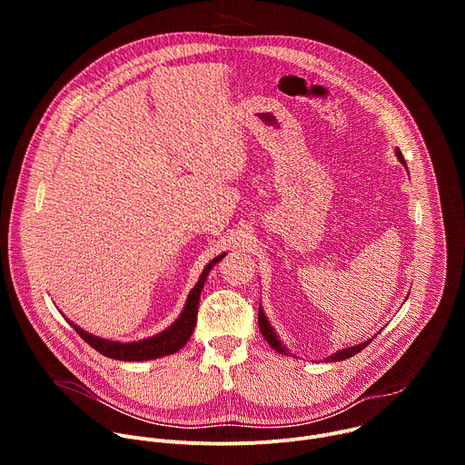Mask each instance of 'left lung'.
I'll list each match as a JSON object with an SVG mask.
<instances>
[{
    "instance_id": "obj_1",
    "label": "left lung",
    "mask_w": 465,
    "mask_h": 465,
    "mask_svg": "<svg viewBox=\"0 0 465 465\" xmlns=\"http://www.w3.org/2000/svg\"><path fill=\"white\" fill-rule=\"evenodd\" d=\"M395 154H397V158H400V162L401 163H405V158H403V154H401V151L397 149L395 151ZM407 165V163H405ZM259 329H261V335H262V339L267 341L278 353H287L285 351V348L280 344V341H278V337H276V333L272 331V327H271V323H269V320H267V316H264V312L261 311V307H259ZM375 339V337H373ZM371 341H366V342H362V344H359V346H353V348H348V350H342V351H337L335 355H331L327 361L329 362H339V361H346V359H350V357H353V355H357L359 351H362L368 344H370Z\"/></svg>"
}]
</instances>
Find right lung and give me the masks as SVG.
Wrapping results in <instances>:
<instances>
[{
    "label": "right lung",
    "mask_w": 465,
    "mask_h": 465,
    "mask_svg": "<svg viewBox=\"0 0 465 465\" xmlns=\"http://www.w3.org/2000/svg\"><path fill=\"white\" fill-rule=\"evenodd\" d=\"M223 257H224V253H221L219 257H215L213 261H210L206 264V269H204L201 280L196 282V285L189 292V298L185 302V307H183L180 318L171 327H167L165 331H162V333H158L156 337H151V339H145V341H140V342L121 344V342L94 337V335L86 333V331H83L81 327L74 325L72 322L70 323L74 325V329L77 331L84 342H88L94 350H97L104 357H110V359H115V361H132V362H134V361H149V359H158V357H163V355L176 353L178 350H182L187 344L189 337L193 335L194 323H196L198 300H201V292L204 289L206 278H208L213 264L217 261H221Z\"/></svg>",
    "instance_id": "add662e5"
}]
</instances>
